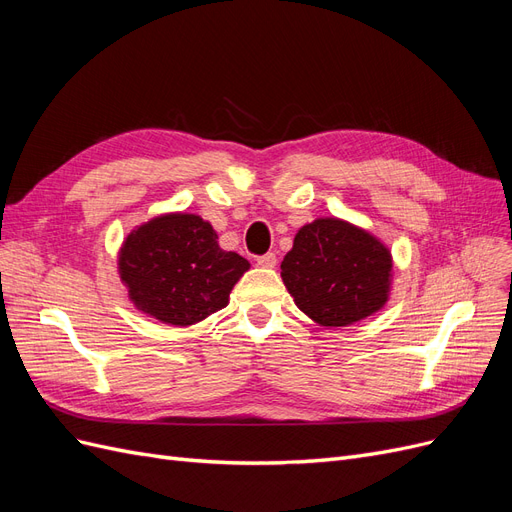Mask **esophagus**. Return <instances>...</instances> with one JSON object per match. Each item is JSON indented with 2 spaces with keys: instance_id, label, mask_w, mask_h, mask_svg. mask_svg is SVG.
Instances as JSON below:
<instances>
[{
  "instance_id": "34e87169",
  "label": "esophagus",
  "mask_w": 512,
  "mask_h": 512,
  "mask_svg": "<svg viewBox=\"0 0 512 512\" xmlns=\"http://www.w3.org/2000/svg\"><path fill=\"white\" fill-rule=\"evenodd\" d=\"M256 262L260 264V267H264V269H273L275 264H277V256L273 252H269V254H264V256H258Z\"/></svg>"
}]
</instances>
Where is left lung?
<instances>
[{
	"mask_svg": "<svg viewBox=\"0 0 512 512\" xmlns=\"http://www.w3.org/2000/svg\"><path fill=\"white\" fill-rule=\"evenodd\" d=\"M392 267V252L373 233L341 218H317L298 228L281 279L315 324L343 328L385 307Z\"/></svg>",
	"mask_w": 512,
	"mask_h": 512,
	"instance_id": "obj_1",
	"label": "left lung"
}]
</instances>
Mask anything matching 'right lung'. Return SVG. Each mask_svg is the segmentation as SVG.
Returning a JSON list of instances; mask_svg holds the SVG:
<instances>
[{
    "instance_id": "1",
    "label": "right lung",
    "mask_w": 512,
    "mask_h": 512,
    "mask_svg": "<svg viewBox=\"0 0 512 512\" xmlns=\"http://www.w3.org/2000/svg\"><path fill=\"white\" fill-rule=\"evenodd\" d=\"M248 269L243 256L220 248L214 226L186 211L135 226L118 252V275L135 309L182 328L226 307Z\"/></svg>"
}]
</instances>
